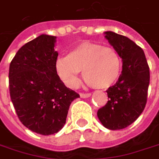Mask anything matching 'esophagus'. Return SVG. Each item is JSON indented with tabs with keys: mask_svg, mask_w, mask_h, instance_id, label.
Returning <instances> with one entry per match:
<instances>
[{
	"mask_svg": "<svg viewBox=\"0 0 159 159\" xmlns=\"http://www.w3.org/2000/svg\"><path fill=\"white\" fill-rule=\"evenodd\" d=\"M91 96V94L90 93H80V97L81 98H89Z\"/></svg>",
	"mask_w": 159,
	"mask_h": 159,
	"instance_id": "34e87169",
	"label": "esophagus"
}]
</instances>
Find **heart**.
<instances>
[{
  "label": "heart",
  "instance_id": "heart-1",
  "mask_svg": "<svg viewBox=\"0 0 159 159\" xmlns=\"http://www.w3.org/2000/svg\"><path fill=\"white\" fill-rule=\"evenodd\" d=\"M122 62L119 53L112 48L84 41L73 48L67 57L56 61V72L69 87L78 84V75L83 71L84 81L97 89H107L119 79Z\"/></svg>",
  "mask_w": 159,
  "mask_h": 159
}]
</instances>
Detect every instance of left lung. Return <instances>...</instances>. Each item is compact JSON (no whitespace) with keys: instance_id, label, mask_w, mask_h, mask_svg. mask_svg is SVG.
<instances>
[{"instance_id":"8db88e82","label":"left lung","mask_w":159,"mask_h":159,"mask_svg":"<svg viewBox=\"0 0 159 159\" xmlns=\"http://www.w3.org/2000/svg\"><path fill=\"white\" fill-rule=\"evenodd\" d=\"M105 38L119 53L122 71L114 85L108 88L109 100L98 111V117L109 130H121L131 125L141 115L146 104L150 80L144 52L127 37L112 31Z\"/></svg>"}]
</instances>
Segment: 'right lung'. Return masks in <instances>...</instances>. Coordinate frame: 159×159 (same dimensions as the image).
I'll return each mask as SVG.
<instances>
[{
	"label": "right lung",
	"mask_w": 159,
	"mask_h": 159,
	"mask_svg": "<svg viewBox=\"0 0 159 159\" xmlns=\"http://www.w3.org/2000/svg\"><path fill=\"white\" fill-rule=\"evenodd\" d=\"M56 37L42 34L16 52L9 68L10 96L20 121L49 135L64 126L71 103L80 96L56 72Z\"/></svg>",
	"instance_id": "add662e5"
}]
</instances>
